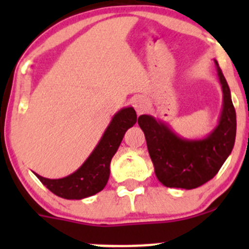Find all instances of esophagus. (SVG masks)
Here are the masks:
<instances>
[{
	"label": "esophagus",
	"mask_w": 249,
	"mask_h": 249,
	"mask_svg": "<svg viewBox=\"0 0 249 249\" xmlns=\"http://www.w3.org/2000/svg\"><path fill=\"white\" fill-rule=\"evenodd\" d=\"M134 107L135 109H136L137 114H142L145 110V108H147V102H145V100L142 99V97H139V99H136L134 101Z\"/></svg>",
	"instance_id": "obj_1"
}]
</instances>
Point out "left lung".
<instances>
[{
  "instance_id": "1",
  "label": "left lung",
  "mask_w": 249,
  "mask_h": 249,
  "mask_svg": "<svg viewBox=\"0 0 249 249\" xmlns=\"http://www.w3.org/2000/svg\"><path fill=\"white\" fill-rule=\"evenodd\" d=\"M223 92V106L214 129L202 139L179 136L161 119L142 114L139 125L144 132L148 152L159 182L169 188L194 189L212 179L235 144L236 113L229 85L214 60Z\"/></svg>"
}]
</instances>
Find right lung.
Instances as JSON below:
<instances>
[{
    "mask_svg": "<svg viewBox=\"0 0 249 249\" xmlns=\"http://www.w3.org/2000/svg\"><path fill=\"white\" fill-rule=\"evenodd\" d=\"M137 115L134 107H124L112 117L96 147L82 166L64 178L50 179L35 173L36 177L57 196L66 200H82L101 192L108 182L110 160L117 153L127 129L134 126Z\"/></svg>",
    "mask_w": 249,
    "mask_h": 249,
    "instance_id": "right-lung-1",
    "label": "right lung"
}]
</instances>
